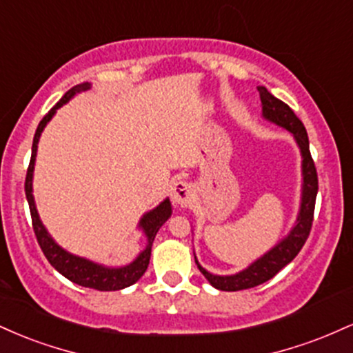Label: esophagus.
I'll list each match as a JSON object with an SVG mask.
<instances>
[{
    "label": "esophagus",
    "mask_w": 353,
    "mask_h": 353,
    "mask_svg": "<svg viewBox=\"0 0 353 353\" xmlns=\"http://www.w3.org/2000/svg\"><path fill=\"white\" fill-rule=\"evenodd\" d=\"M194 197V189L188 181H176L172 184L171 189V199L174 204L177 205H185L192 201Z\"/></svg>",
    "instance_id": "1"
}]
</instances>
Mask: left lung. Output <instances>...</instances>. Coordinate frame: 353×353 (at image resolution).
Returning a JSON list of instances; mask_svg holds the SVG:
<instances>
[{"mask_svg":"<svg viewBox=\"0 0 353 353\" xmlns=\"http://www.w3.org/2000/svg\"><path fill=\"white\" fill-rule=\"evenodd\" d=\"M259 94H261L262 101V116L264 119L270 121V123L281 125V128L287 129L290 134L294 136L295 143H297L299 149H301L302 156V196H301V208H299L297 219H295L294 228L285 237L275 244L272 249L254 261L249 267H245L241 272L232 275H217L210 274L205 270L199 262H197L196 255V264L199 270L208 279L212 287L219 290H225V292H236V290L250 289V287L261 285L274 277L279 270L283 269L289 262H292L295 255L301 252V249L305 244L307 237L310 234L312 221H314V209H315V197H317L319 190V181H317V171H315V164L312 161L310 149H309V136H307L305 128H303L302 121L295 116V112L282 103L281 99L275 98L267 91V88L259 86Z\"/></svg>","mask_w":353,"mask_h":353,"instance_id":"left-lung-1","label":"left lung"}]
</instances>
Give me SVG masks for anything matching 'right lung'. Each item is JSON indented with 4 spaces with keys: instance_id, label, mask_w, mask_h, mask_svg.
Segmentation results:
<instances>
[{
    "instance_id": "add662e5",
    "label": "right lung",
    "mask_w": 353,
    "mask_h": 353,
    "mask_svg": "<svg viewBox=\"0 0 353 353\" xmlns=\"http://www.w3.org/2000/svg\"><path fill=\"white\" fill-rule=\"evenodd\" d=\"M91 88V83H83L78 84V86L71 88L63 98L59 99V103L56 104L54 108L48 112L46 116L43 117L41 123H39L38 129L34 132L33 139V148H31V161L30 168H28L26 172V182H24V190H26V199L28 204H30L31 210V219H33V229L36 234V239H38V244L41 247L43 254L46 255V259L50 261V264L58 270L59 274H63L64 277L70 279L71 282L78 283V285L88 287V289H96L103 290V292H111V290H121L125 289V287L132 285L143 277L145 269L149 265V259H151V247L154 242V237H156L157 230L163 228V224L171 217L172 214V205L171 201L164 199L157 208H154L149 212H145L139 221V228L144 232L145 244L144 250H141L139 255L128 265L121 267H108L103 264H98V262H92L89 259L79 257V255H74L68 250H64L63 247L56 244V241L50 236L48 229L44 228L41 219H39L38 209H36L34 204V196H33V172H34V163H36V152H38V143L39 137H41L43 129L46 128V124L52 119V116L56 114V111L66 104L71 98H74L78 92L88 91Z\"/></svg>"
}]
</instances>
